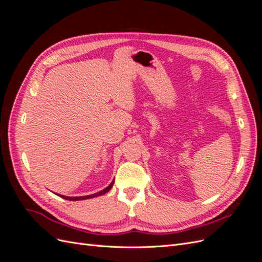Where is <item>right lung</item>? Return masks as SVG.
<instances>
[{"mask_svg":"<svg viewBox=\"0 0 262 262\" xmlns=\"http://www.w3.org/2000/svg\"><path fill=\"white\" fill-rule=\"evenodd\" d=\"M114 182H115V179L112 181V184H110L107 188H105L104 190H100L99 192H96L94 194H90V195H83V196H67V195H63V194H58L59 196L63 198V199L66 200H70V201H78V200H86V199H92V198H95V196H99V195H102L107 193L110 189L113 188L114 186Z\"/></svg>","mask_w":262,"mask_h":262,"instance_id":"add662e5","label":"right lung"}]
</instances>
